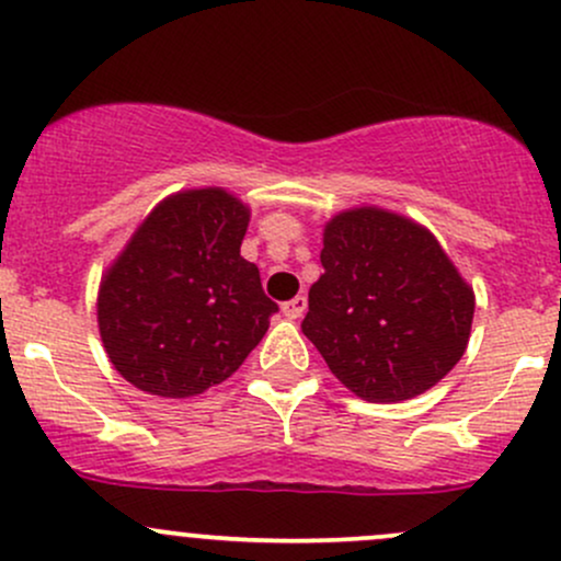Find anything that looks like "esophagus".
<instances>
[{
	"label": "esophagus",
	"mask_w": 561,
	"mask_h": 561,
	"mask_svg": "<svg viewBox=\"0 0 561 561\" xmlns=\"http://www.w3.org/2000/svg\"><path fill=\"white\" fill-rule=\"evenodd\" d=\"M306 306H309V300H306L304 295H298V298L287 300V304L282 306V311H285V317H287V319H300V317H304Z\"/></svg>",
	"instance_id": "1"
}]
</instances>
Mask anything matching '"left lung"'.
<instances>
[{
	"label": "left lung",
	"mask_w": 561,
	"mask_h": 561,
	"mask_svg": "<svg viewBox=\"0 0 561 561\" xmlns=\"http://www.w3.org/2000/svg\"><path fill=\"white\" fill-rule=\"evenodd\" d=\"M324 274L304 335L359 399L402 402L439 383L469 346L473 290L434 233L356 207L324 226Z\"/></svg>",
	"instance_id": "left-lung-1"
}]
</instances>
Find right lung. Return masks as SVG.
Listing matches in <instances>:
<instances>
[{"label":"right lung","instance_id":"right-lung-1","mask_svg":"<svg viewBox=\"0 0 561 561\" xmlns=\"http://www.w3.org/2000/svg\"><path fill=\"white\" fill-rule=\"evenodd\" d=\"M250 210L224 188L168 196L138 226L98 293L111 365L153 397H196L239 370L279 306L239 255Z\"/></svg>","mask_w":561,"mask_h":561}]
</instances>
